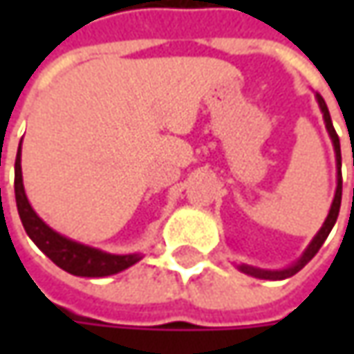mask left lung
<instances>
[{"label":"left lung","instance_id":"left-lung-1","mask_svg":"<svg viewBox=\"0 0 354 354\" xmlns=\"http://www.w3.org/2000/svg\"><path fill=\"white\" fill-rule=\"evenodd\" d=\"M315 98H317V104H319V110L321 114H323V120H325V128L329 131V138H331V142H333V149H335V159H337V189H335V197L333 203H331V209H329V214H327V218H325V223L319 228V232L313 236V240L309 242V246H307L304 254L293 262L292 266H288V268H281V270H262V268H254V266L248 264H238L236 268L242 272V274H248L252 278H258V279H286V278H292L293 274H297L304 266L319 252V248L323 246V242L327 240L329 236V232H331V228L337 223V216H339V209H341V193H343V179H341V143H339V136H337V131L333 128V122H331V116H329V110H327V104L325 100L321 98L319 94H315Z\"/></svg>","mask_w":354,"mask_h":354}]
</instances>
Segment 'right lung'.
I'll use <instances>...</instances> for the list:
<instances>
[{
  "mask_svg": "<svg viewBox=\"0 0 354 354\" xmlns=\"http://www.w3.org/2000/svg\"><path fill=\"white\" fill-rule=\"evenodd\" d=\"M15 201L17 211L23 223L27 236L37 244V248L48 256L55 264L64 272L80 276V278H106L114 276L118 272L128 270L129 266L140 262L142 254H110L100 248H92L88 244L76 242L53 230L43 218L33 211L29 198L25 195L23 187V173H21V143L15 157Z\"/></svg>",
  "mask_w": 354,
  "mask_h": 354,
  "instance_id": "right-lung-1",
  "label": "right lung"
}]
</instances>
